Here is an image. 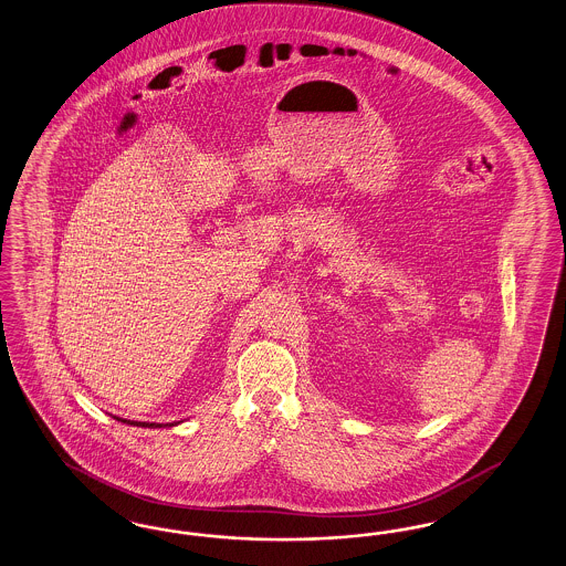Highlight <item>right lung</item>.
Here are the masks:
<instances>
[{"instance_id":"add662e5","label":"right lung","mask_w":566,"mask_h":566,"mask_svg":"<svg viewBox=\"0 0 566 566\" xmlns=\"http://www.w3.org/2000/svg\"><path fill=\"white\" fill-rule=\"evenodd\" d=\"M117 421H122V423H128V426H136V428H161L164 423H147V421H128V419H119V417H114ZM168 428H172V426H177V423H166Z\"/></svg>"}]
</instances>
